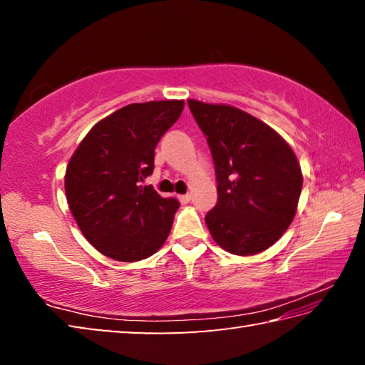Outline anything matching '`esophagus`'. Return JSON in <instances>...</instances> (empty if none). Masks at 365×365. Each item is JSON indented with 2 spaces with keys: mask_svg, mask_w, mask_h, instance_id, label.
<instances>
[{
  "mask_svg": "<svg viewBox=\"0 0 365 365\" xmlns=\"http://www.w3.org/2000/svg\"><path fill=\"white\" fill-rule=\"evenodd\" d=\"M177 197H178V201L183 202V205H187V202H190V200H191V195H190V193H187V195H178Z\"/></svg>",
  "mask_w": 365,
  "mask_h": 365,
  "instance_id": "obj_1",
  "label": "esophagus"
}]
</instances>
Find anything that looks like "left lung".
Wrapping results in <instances>:
<instances>
[{
	"instance_id": "1",
	"label": "left lung",
	"mask_w": 365,
	"mask_h": 365,
	"mask_svg": "<svg viewBox=\"0 0 365 365\" xmlns=\"http://www.w3.org/2000/svg\"><path fill=\"white\" fill-rule=\"evenodd\" d=\"M211 148L217 205L206 214L214 242L237 256L270 248L294 219L302 188L296 154L267 123L228 104L188 100Z\"/></svg>"
}]
</instances>
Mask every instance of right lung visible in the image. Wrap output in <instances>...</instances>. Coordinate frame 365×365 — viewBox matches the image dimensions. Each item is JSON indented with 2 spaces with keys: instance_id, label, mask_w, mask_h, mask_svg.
Listing matches in <instances>:
<instances>
[{
  "instance_id": "obj_1",
  "label": "right lung",
  "mask_w": 365,
  "mask_h": 365,
  "mask_svg": "<svg viewBox=\"0 0 365 365\" xmlns=\"http://www.w3.org/2000/svg\"><path fill=\"white\" fill-rule=\"evenodd\" d=\"M183 106V100L128 104L95 123L73 151L66 197L80 232L101 255L141 261L168 240L178 201L141 182L153 174L158 141Z\"/></svg>"
}]
</instances>
